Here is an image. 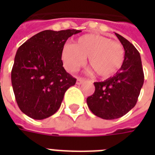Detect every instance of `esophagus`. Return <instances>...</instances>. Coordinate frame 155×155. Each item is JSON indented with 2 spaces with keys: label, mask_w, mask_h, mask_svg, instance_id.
I'll return each mask as SVG.
<instances>
[{
  "label": "esophagus",
  "mask_w": 155,
  "mask_h": 155,
  "mask_svg": "<svg viewBox=\"0 0 155 155\" xmlns=\"http://www.w3.org/2000/svg\"><path fill=\"white\" fill-rule=\"evenodd\" d=\"M85 80H86V79H84V78H78L77 80H76V84L80 85L84 82Z\"/></svg>",
  "instance_id": "obj_1"
}]
</instances>
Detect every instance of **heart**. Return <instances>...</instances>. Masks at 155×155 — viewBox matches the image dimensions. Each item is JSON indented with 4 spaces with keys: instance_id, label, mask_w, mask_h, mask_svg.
<instances>
[{
    "instance_id": "b5f03b06",
    "label": "heart",
    "mask_w": 155,
    "mask_h": 155,
    "mask_svg": "<svg viewBox=\"0 0 155 155\" xmlns=\"http://www.w3.org/2000/svg\"><path fill=\"white\" fill-rule=\"evenodd\" d=\"M100 76L109 77L123 64L125 51L120 43L97 35L86 34L75 40L74 44L65 45L61 51L63 65L71 72L76 71L86 62Z\"/></svg>"
}]
</instances>
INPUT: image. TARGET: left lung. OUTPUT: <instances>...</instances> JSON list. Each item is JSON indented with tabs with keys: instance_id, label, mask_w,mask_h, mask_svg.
<instances>
[{
	"instance_id": "1",
	"label": "left lung",
	"mask_w": 155,
	"mask_h": 155,
	"mask_svg": "<svg viewBox=\"0 0 155 155\" xmlns=\"http://www.w3.org/2000/svg\"><path fill=\"white\" fill-rule=\"evenodd\" d=\"M125 50L121 68L115 75L103 82H95V92L87 98L93 114L105 119L121 117L137 101L144 83L141 56L135 47L121 35L115 33Z\"/></svg>"
}]
</instances>
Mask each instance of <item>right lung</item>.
I'll list each match as a JSON object with an SVG mask.
<instances>
[{"label": "right lung", "mask_w": 155, "mask_h": 155, "mask_svg": "<svg viewBox=\"0 0 155 155\" xmlns=\"http://www.w3.org/2000/svg\"><path fill=\"white\" fill-rule=\"evenodd\" d=\"M80 30H44L18 49L11 72L16 101L21 111L42 120L58 111L66 91L76 80L65 71L61 51L66 41Z\"/></svg>", "instance_id": "1"}]
</instances>
